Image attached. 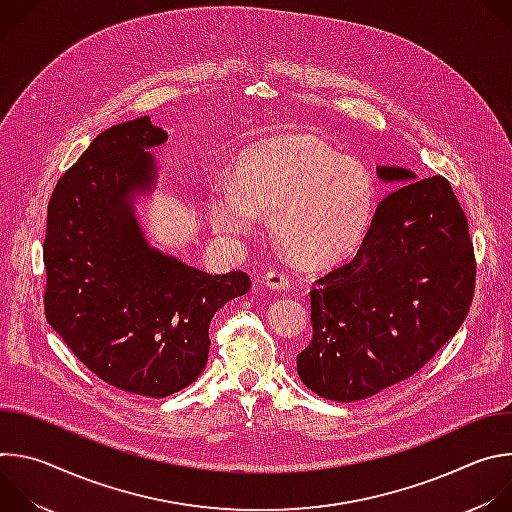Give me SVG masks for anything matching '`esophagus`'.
<instances>
[{"instance_id":"obj_1","label":"esophagus","mask_w":512,"mask_h":512,"mask_svg":"<svg viewBox=\"0 0 512 512\" xmlns=\"http://www.w3.org/2000/svg\"><path fill=\"white\" fill-rule=\"evenodd\" d=\"M263 283L273 291H287L291 279L281 271H267L263 277Z\"/></svg>"}]
</instances>
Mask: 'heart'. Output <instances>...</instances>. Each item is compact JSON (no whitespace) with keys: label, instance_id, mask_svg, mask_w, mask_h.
I'll use <instances>...</instances> for the list:
<instances>
[{"label":"heart","instance_id":"heart-1","mask_svg":"<svg viewBox=\"0 0 512 512\" xmlns=\"http://www.w3.org/2000/svg\"><path fill=\"white\" fill-rule=\"evenodd\" d=\"M235 182L216 184L206 206L212 227L231 239L253 235L259 214L283 251L302 265L348 257L377 204L371 174L308 133L261 141L235 164Z\"/></svg>","mask_w":512,"mask_h":512}]
</instances>
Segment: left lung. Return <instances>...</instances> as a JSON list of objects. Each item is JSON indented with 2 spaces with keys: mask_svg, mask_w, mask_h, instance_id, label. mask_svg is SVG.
Segmentation results:
<instances>
[{
  "mask_svg": "<svg viewBox=\"0 0 512 512\" xmlns=\"http://www.w3.org/2000/svg\"><path fill=\"white\" fill-rule=\"evenodd\" d=\"M377 176L399 188L379 202L354 259L314 283V334L298 354L302 383L338 403L415 375L458 332L474 296V249L450 182L399 166Z\"/></svg>",
  "mask_w": 512,
  "mask_h": 512,
  "instance_id": "obj_1",
  "label": "left lung"
}]
</instances>
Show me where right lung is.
<instances>
[{
    "label": "right lung",
    "instance_id": "right-lung-1",
    "mask_svg": "<svg viewBox=\"0 0 512 512\" xmlns=\"http://www.w3.org/2000/svg\"><path fill=\"white\" fill-rule=\"evenodd\" d=\"M164 141L150 117L99 133L58 180L44 239L48 324L99 379L154 399L198 379L212 316L251 289L243 271L210 275L145 237L135 204L156 188Z\"/></svg>",
    "mask_w": 512,
    "mask_h": 512
}]
</instances>
